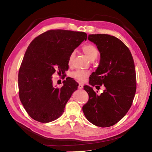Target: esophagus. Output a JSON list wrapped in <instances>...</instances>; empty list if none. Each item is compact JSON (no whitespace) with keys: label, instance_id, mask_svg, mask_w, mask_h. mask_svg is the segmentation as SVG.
I'll use <instances>...</instances> for the list:
<instances>
[{"label":"esophagus","instance_id":"1","mask_svg":"<svg viewBox=\"0 0 152 152\" xmlns=\"http://www.w3.org/2000/svg\"><path fill=\"white\" fill-rule=\"evenodd\" d=\"M78 87H79V89H82V88H83V85L81 84H79V86H78Z\"/></svg>","mask_w":152,"mask_h":152}]
</instances>
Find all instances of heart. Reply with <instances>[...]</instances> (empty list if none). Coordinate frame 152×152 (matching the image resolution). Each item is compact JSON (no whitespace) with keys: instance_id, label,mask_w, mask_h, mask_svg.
Returning a JSON list of instances; mask_svg holds the SVG:
<instances>
[{"instance_id":"obj_1","label":"heart","mask_w":152,"mask_h":152,"mask_svg":"<svg viewBox=\"0 0 152 152\" xmlns=\"http://www.w3.org/2000/svg\"><path fill=\"white\" fill-rule=\"evenodd\" d=\"M82 50L86 56V57L88 58L91 61L94 60V59L98 56V54H99L98 49L96 48L94 45L92 44H87L84 45L82 48ZM75 56V50H73V51L71 53L70 56H69L68 63L70 65L72 63ZM89 75V72L80 70H76L71 73V76L72 78L80 82L86 81Z\"/></svg>"}]
</instances>
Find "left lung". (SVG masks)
Wrapping results in <instances>:
<instances>
[{
  "instance_id": "1",
  "label": "left lung",
  "mask_w": 152,
  "mask_h": 152,
  "mask_svg": "<svg viewBox=\"0 0 152 152\" xmlns=\"http://www.w3.org/2000/svg\"><path fill=\"white\" fill-rule=\"evenodd\" d=\"M88 39L100 53L98 67L92 73L89 84L96 89L104 85V90L98 95L92 87L84 86L89 100L82 110L94 125L110 127L121 121L132 105L136 90L134 62L129 49L115 37L92 34Z\"/></svg>"
}]
</instances>
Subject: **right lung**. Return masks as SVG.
<instances>
[{
    "instance_id": "obj_1",
    "label": "right lung",
    "mask_w": 152,
    "mask_h": 152,
    "mask_svg": "<svg viewBox=\"0 0 152 152\" xmlns=\"http://www.w3.org/2000/svg\"><path fill=\"white\" fill-rule=\"evenodd\" d=\"M86 40L84 32L50 30L30 44L18 73V87L21 102L35 121L48 123L63 114L79 84L70 78L61 89L56 88L52 75L68 70L71 53Z\"/></svg>"
}]
</instances>
